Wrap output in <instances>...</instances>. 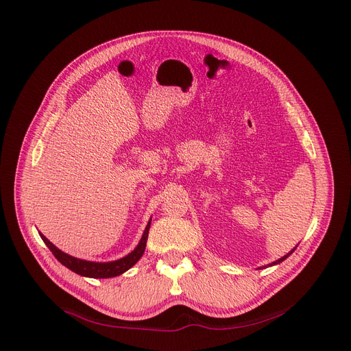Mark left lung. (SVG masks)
Listing matches in <instances>:
<instances>
[{
	"label": "left lung",
	"instance_id": "obj_1",
	"mask_svg": "<svg viewBox=\"0 0 351 351\" xmlns=\"http://www.w3.org/2000/svg\"><path fill=\"white\" fill-rule=\"evenodd\" d=\"M294 250H295V248H294ZM294 250H293V251H291V252H288V254H287V255H284V256H282V258H280V260H277V261H276V263H272V264H269V267H271V265H277V264H280V263H282V261H284V260H285V258H288V256H289V255H291V254H293V252H294ZM264 268H265V267H264Z\"/></svg>",
	"mask_w": 351,
	"mask_h": 351
}]
</instances>
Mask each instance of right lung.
<instances>
[{
    "label": "right lung",
    "mask_w": 351,
    "mask_h": 351,
    "mask_svg": "<svg viewBox=\"0 0 351 351\" xmlns=\"http://www.w3.org/2000/svg\"><path fill=\"white\" fill-rule=\"evenodd\" d=\"M150 221L147 222V225L145 228V232L142 235V239L138 243V247H136L126 256L120 258V260H116V261H110V263H93V261L80 260V258H74V256L63 252L62 250H58L54 243H51L43 234H40V237L44 241L45 245L50 248L53 255L57 258V261L62 263L64 267H67L73 272L79 274V276H83V277H88V278H112V277H117V276H120V274L126 272L129 268H132L136 263L141 260V256L143 255L145 248H146Z\"/></svg>",
    "instance_id": "1"
}]
</instances>
